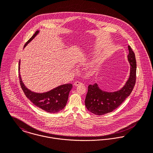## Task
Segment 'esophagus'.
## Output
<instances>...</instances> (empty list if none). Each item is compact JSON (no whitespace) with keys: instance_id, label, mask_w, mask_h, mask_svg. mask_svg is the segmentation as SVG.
<instances>
[{"instance_id":"esophagus-1","label":"esophagus","mask_w":153,"mask_h":153,"mask_svg":"<svg viewBox=\"0 0 153 153\" xmlns=\"http://www.w3.org/2000/svg\"><path fill=\"white\" fill-rule=\"evenodd\" d=\"M81 84V83L80 82H79V81H76V82H74V85L75 86H78V85H80Z\"/></svg>"}]
</instances>
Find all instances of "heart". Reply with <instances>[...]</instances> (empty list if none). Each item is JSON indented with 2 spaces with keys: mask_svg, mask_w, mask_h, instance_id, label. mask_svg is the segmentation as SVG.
I'll return each instance as SVG.
<instances>
[{
  "mask_svg": "<svg viewBox=\"0 0 153 153\" xmlns=\"http://www.w3.org/2000/svg\"><path fill=\"white\" fill-rule=\"evenodd\" d=\"M96 64V61H94V62L90 63L88 66V70L89 71H92L95 68V65Z\"/></svg>",
  "mask_w": 153,
  "mask_h": 153,
  "instance_id": "b5f03b06",
  "label": "heart"
}]
</instances>
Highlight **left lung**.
Masks as SVG:
<instances>
[{
  "label": "left lung",
  "mask_w": 153,
  "mask_h": 153,
  "mask_svg": "<svg viewBox=\"0 0 153 153\" xmlns=\"http://www.w3.org/2000/svg\"><path fill=\"white\" fill-rule=\"evenodd\" d=\"M128 61L130 64V76L126 84L119 91L107 92L101 90L97 83L89 85L85 100L86 108L91 113L101 115L117 108L130 95L135 84L137 64L135 53L128 46Z\"/></svg>",
  "instance_id": "obj_1"
}]
</instances>
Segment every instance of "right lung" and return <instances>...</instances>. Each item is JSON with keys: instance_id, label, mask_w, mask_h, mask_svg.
Here are the masks:
<instances>
[{"instance_id": "add662e5", "label": "right lung", "mask_w": 153, "mask_h": 153, "mask_svg": "<svg viewBox=\"0 0 153 153\" xmlns=\"http://www.w3.org/2000/svg\"><path fill=\"white\" fill-rule=\"evenodd\" d=\"M38 33L39 30H37L25 44L24 48L37 35ZM19 68L20 62L19 64V71L20 70ZM19 76L20 84L23 92L26 97L35 105L49 113L58 112L65 108L68 100L69 92L72 88V84H64L46 92L37 93L31 91L26 87L22 82L19 72Z\"/></svg>"}]
</instances>
